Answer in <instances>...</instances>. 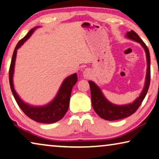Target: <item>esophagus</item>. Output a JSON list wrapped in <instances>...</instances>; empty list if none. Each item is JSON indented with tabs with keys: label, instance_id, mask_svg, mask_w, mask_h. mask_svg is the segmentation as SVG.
Instances as JSON below:
<instances>
[{
	"label": "esophagus",
	"instance_id": "1",
	"mask_svg": "<svg viewBox=\"0 0 159 159\" xmlns=\"http://www.w3.org/2000/svg\"><path fill=\"white\" fill-rule=\"evenodd\" d=\"M84 76L86 79H89L91 76V71L90 69H86L84 71Z\"/></svg>",
	"mask_w": 159,
	"mask_h": 159
}]
</instances>
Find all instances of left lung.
Here are the masks:
<instances>
[{"label": "left lung", "mask_w": 159, "mask_h": 159, "mask_svg": "<svg viewBox=\"0 0 159 159\" xmlns=\"http://www.w3.org/2000/svg\"><path fill=\"white\" fill-rule=\"evenodd\" d=\"M127 39L132 41L139 43L143 47L146 53V61H147V69H146V75L145 80V84L141 93L132 103L125 104V105H116L111 103L104 96L100 88L92 80H89L90 89H91V103L92 106L97 114L101 118L107 120H116L122 119V118L129 117L134 113L141 106L142 101H143L146 93H147L149 85H150L151 79V70H150V53L148 48L143 41L141 39L138 34L134 30L127 32L125 34Z\"/></svg>", "instance_id": "1"}]
</instances>
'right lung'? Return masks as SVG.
I'll use <instances>...</instances> for the list:
<instances>
[{
  "label": "right lung",
  "mask_w": 159,
  "mask_h": 159,
  "mask_svg": "<svg viewBox=\"0 0 159 159\" xmlns=\"http://www.w3.org/2000/svg\"><path fill=\"white\" fill-rule=\"evenodd\" d=\"M40 27L41 26H36L30 30L27 35L16 45L15 50L13 51V57H12L10 69H9V82H10L11 91L16 102H17L19 107L20 108V109L23 111V113L28 117L39 123L53 124V123H56L60 120L67 112L68 107H69L70 97L71 95L72 89L78 80L76 73L66 77L61 84L58 93L54 97V98L51 102L43 106H33L30 105L29 103H25L18 96L17 92L14 89L13 84V74L14 69H15L16 55H17V50L20 48L21 46L31 36L35 30Z\"/></svg>",
  "instance_id": "right-lung-1"
}]
</instances>
